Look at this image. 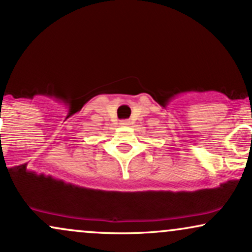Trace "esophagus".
<instances>
[{
    "mask_svg": "<svg viewBox=\"0 0 252 252\" xmlns=\"http://www.w3.org/2000/svg\"><path fill=\"white\" fill-rule=\"evenodd\" d=\"M121 126H129V122L128 121H121Z\"/></svg>",
    "mask_w": 252,
    "mask_h": 252,
    "instance_id": "obj_1",
    "label": "esophagus"
}]
</instances>
